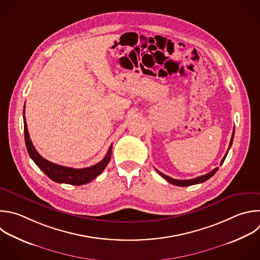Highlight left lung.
Instances as JSON below:
<instances>
[{"instance_id":"8db88e82","label":"left lung","mask_w":260,"mask_h":260,"mask_svg":"<svg viewBox=\"0 0 260 260\" xmlns=\"http://www.w3.org/2000/svg\"><path fill=\"white\" fill-rule=\"evenodd\" d=\"M234 134H235V127H234V131H233V134H232V138H231V142H230L229 149H228L226 153L224 154L223 158L221 159V161H220V165L223 163V161H224V159H225V157H226V155H228V152H229V150H230V148H231V146H232V144H233V141H234ZM217 170H218V167L214 168L212 171L208 172V174H206V175H204V176H201V177H198V178H195V179H192V180H185V181H181V180H176V179H172V178H170V177H167L166 175L162 174V172H160V171H158V170L156 169V171L158 172V174H159L163 179H165L168 183H170V184H172V185L179 186V187H188V186H192V185H197V184L204 183V182H206L207 180H209L212 176H214V175H215V172H216Z\"/></svg>"}]
</instances>
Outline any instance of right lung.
<instances>
[{
	"mask_svg": "<svg viewBox=\"0 0 260 260\" xmlns=\"http://www.w3.org/2000/svg\"><path fill=\"white\" fill-rule=\"evenodd\" d=\"M24 109H25V105H24ZM23 114H25L24 111H23ZM23 118H24L23 121H24L25 145L30 158L35 161V163L39 166V168L46 176H48L52 181L56 183L68 184L73 186H80V185L88 184L94 179H96L100 174H102V171L105 169V167L107 166V164L111 159L112 145L109 147L106 156L99 163L90 167L71 168V167H66V166H62V165H58L53 162H50L49 160L42 157L36 150L29 138L25 117L23 116Z\"/></svg>",
	"mask_w": 260,
	"mask_h": 260,
	"instance_id": "obj_1",
	"label": "right lung"
}]
</instances>
